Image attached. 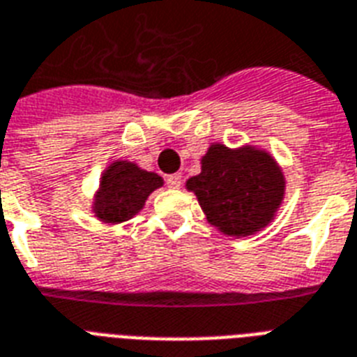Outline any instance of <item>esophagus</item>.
<instances>
[{
    "mask_svg": "<svg viewBox=\"0 0 357 357\" xmlns=\"http://www.w3.org/2000/svg\"><path fill=\"white\" fill-rule=\"evenodd\" d=\"M167 185L170 189H179V187H181V174H172V176H168Z\"/></svg>",
    "mask_w": 357,
    "mask_h": 357,
    "instance_id": "obj_1",
    "label": "esophagus"
}]
</instances>
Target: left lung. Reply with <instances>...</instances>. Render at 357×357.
Segmentation results:
<instances>
[{"label": "left lung", "instance_id": "1", "mask_svg": "<svg viewBox=\"0 0 357 357\" xmlns=\"http://www.w3.org/2000/svg\"><path fill=\"white\" fill-rule=\"evenodd\" d=\"M207 220L226 235L244 237L271 222L282 204L285 179L276 161L255 148L213 144L202 172L187 181Z\"/></svg>", "mask_w": 357, "mask_h": 357}]
</instances>
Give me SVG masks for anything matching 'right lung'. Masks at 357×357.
Instances as JSON below:
<instances>
[{"instance_id":"add662e5","label":"right lung","mask_w":357,"mask_h":357,"mask_svg":"<svg viewBox=\"0 0 357 357\" xmlns=\"http://www.w3.org/2000/svg\"><path fill=\"white\" fill-rule=\"evenodd\" d=\"M161 185V176L140 170L135 162L114 161L100 181L94 213L103 222H123L137 215L146 198Z\"/></svg>"}]
</instances>
